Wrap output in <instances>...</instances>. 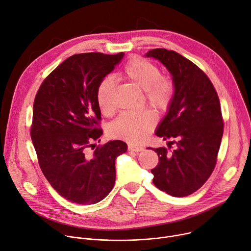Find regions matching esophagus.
Masks as SVG:
<instances>
[{"label": "esophagus", "mask_w": 251, "mask_h": 251, "mask_svg": "<svg viewBox=\"0 0 251 251\" xmlns=\"http://www.w3.org/2000/svg\"><path fill=\"white\" fill-rule=\"evenodd\" d=\"M128 150H129V151H134V152H140V151H143V150H144V147L129 145V146H128Z\"/></svg>", "instance_id": "34e87169"}]
</instances>
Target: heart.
<instances>
[{
  "mask_svg": "<svg viewBox=\"0 0 251 251\" xmlns=\"http://www.w3.org/2000/svg\"><path fill=\"white\" fill-rule=\"evenodd\" d=\"M122 74L134 85L144 90L146 102L151 107L158 111L168 109L174 97L175 85L170 77L161 75L157 65L140 57H133L124 66ZM113 89L114 80L110 76L103 78L97 86V104L105 115H109L113 110ZM155 124L156 116L149 110L123 112L110 124L108 133L114 138L140 143L147 138Z\"/></svg>",
  "mask_w": 251,
  "mask_h": 251,
  "instance_id": "heart-1",
  "label": "heart"
}]
</instances>
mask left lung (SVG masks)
<instances>
[{
    "mask_svg": "<svg viewBox=\"0 0 251 251\" xmlns=\"http://www.w3.org/2000/svg\"><path fill=\"white\" fill-rule=\"evenodd\" d=\"M146 57L160 61L175 85L173 100L159 124L158 137L174 139L171 153L165 147L153 148L159 162L151 170L153 183L175 197L197 191L210 177L217 161L223 135V118L216 90L199 67L175 51L150 50Z\"/></svg>",
    "mask_w": 251,
    "mask_h": 251,
    "instance_id": "8db88e82",
    "label": "left lung"
}]
</instances>
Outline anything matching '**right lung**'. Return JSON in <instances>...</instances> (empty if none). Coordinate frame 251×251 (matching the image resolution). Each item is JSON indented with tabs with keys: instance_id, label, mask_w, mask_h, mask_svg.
Here are the masks:
<instances>
[{
	"instance_id": "right-lung-1",
	"label": "right lung",
	"mask_w": 251,
	"mask_h": 251,
	"mask_svg": "<svg viewBox=\"0 0 251 251\" xmlns=\"http://www.w3.org/2000/svg\"><path fill=\"white\" fill-rule=\"evenodd\" d=\"M123 56L73 55L43 81L35 97L31 138L40 168L51 186L73 203L103 200L115 184L116 158L127 151L121 140L95 150L92 143L103 134L97 86Z\"/></svg>"
}]
</instances>
